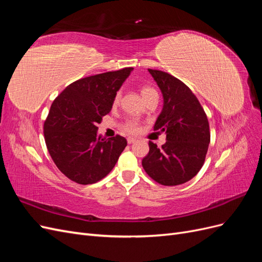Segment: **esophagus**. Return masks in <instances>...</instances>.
<instances>
[{"mask_svg": "<svg viewBox=\"0 0 262 262\" xmlns=\"http://www.w3.org/2000/svg\"><path fill=\"white\" fill-rule=\"evenodd\" d=\"M136 141H137L136 138H128V143H129V144L134 143V142H136Z\"/></svg>", "mask_w": 262, "mask_h": 262, "instance_id": "obj_1", "label": "esophagus"}]
</instances>
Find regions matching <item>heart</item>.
Masks as SVG:
<instances>
[{"mask_svg": "<svg viewBox=\"0 0 262 262\" xmlns=\"http://www.w3.org/2000/svg\"><path fill=\"white\" fill-rule=\"evenodd\" d=\"M154 93H156L155 90L150 89V87H147V86L143 87V89H142V91H141V94H142V96H143V98H145L146 96H149V95H152ZM120 97H121V94L117 93L116 96H115V99H114L115 104H118L119 100H120ZM125 129H126V131L130 132V133H134V132H137L139 130V126H138V123L136 121H130L128 124H126Z\"/></svg>", "mask_w": 262, "mask_h": 262, "instance_id": "1", "label": "heart"}]
</instances>
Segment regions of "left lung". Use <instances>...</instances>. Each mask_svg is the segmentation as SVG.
<instances>
[{"label":"left lung","instance_id":"left-lung-1","mask_svg":"<svg viewBox=\"0 0 262 262\" xmlns=\"http://www.w3.org/2000/svg\"><path fill=\"white\" fill-rule=\"evenodd\" d=\"M148 72L163 95V108L154 130L165 132L166 142L162 147L149 142V152L142 166L158 184H185L204 163L210 143L208 118L186 84L163 71L148 69Z\"/></svg>","mask_w":262,"mask_h":262}]
</instances>
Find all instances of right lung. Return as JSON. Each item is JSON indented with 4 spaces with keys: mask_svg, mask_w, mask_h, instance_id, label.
Here are the masks:
<instances>
[{
    "mask_svg": "<svg viewBox=\"0 0 262 262\" xmlns=\"http://www.w3.org/2000/svg\"><path fill=\"white\" fill-rule=\"evenodd\" d=\"M132 71L125 68L81 78L52 102L43 126L46 144L60 171L77 184L91 185L106 177L128 144L120 136L102 138L97 125Z\"/></svg>",
    "mask_w": 262,
    "mask_h": 262,
    "instance_id": "add662e5",
    "label": "right lung"
}]
</instances>
